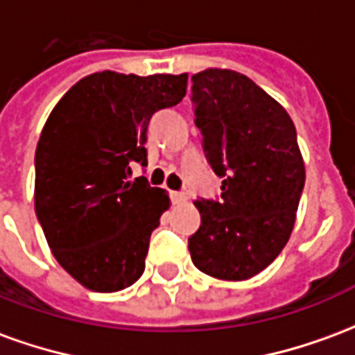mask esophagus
<instances>
[{"label":"esophagus","instance_id":"obj_1","mask_svg":"<svg viewBox=\"0 0 355 355\" xmlns=\"http://www.w3.org/2000/svg\"><path fill=\"white\" fill-rule=\"evenodd\" d=\"M169 198H171V201H173V203L177 205V203H184V201H186V193L175 192V190H171Z\"/></svg>","mask_w":355,"mask_h":355}]
</instances>
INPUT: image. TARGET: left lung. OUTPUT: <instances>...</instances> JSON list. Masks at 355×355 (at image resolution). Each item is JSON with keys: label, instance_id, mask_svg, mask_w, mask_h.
<instances>
[{"label": "left lung", "instance_id": "8db88e82", "mask_svg": "<svg viewBox=\"0 0 355 355\" xmlns=\"http://www.w3.org/2000/svg\"><path fill=\"white\" fill-rule=\"evenodd\" d=\"M203 152L223 178L216 200L200 198L201 224L188 238L198 270L218 279H249L289 241L304 188L297 129L282 104L247 76L205 70L192 76Z\"/></svg>", "mask_w": 355, "mask_h": 355}]
</instances>
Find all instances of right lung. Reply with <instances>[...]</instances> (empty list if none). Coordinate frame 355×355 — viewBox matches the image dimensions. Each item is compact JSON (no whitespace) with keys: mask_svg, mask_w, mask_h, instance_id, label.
I'll use <instances>...</instances> for the list:
<instances>
[{"mask_svg":"<svg viewBox=\"0 0 355 355\" xmlns=\"http://www.w3.org/2000/svg\"><path fill=\"white\" fill-rule=\"evenodd\" d=\"M186 81V73H91L58 101L43 127L35 215L58 264L87 289L121 291L144 272L169 196L129 175L135 163L146 167L152 116L184 98Z\"/></svg>","mask_w":355,"mask_h":355,"instance_id":"add662e5","label":"right lung"}]
</instances>
